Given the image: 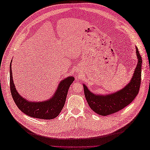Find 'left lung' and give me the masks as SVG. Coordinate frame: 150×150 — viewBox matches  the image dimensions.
<instances>
[{
  "label": "left lung",
  "mask_w": 150,
  "mask_h": 150,
  "mask_svg": "<svg viewBox=\"0 0 150 150\" xmlns=\"http://www.w3.org/2000/svg\"><path fill=\"white\" fill-rule=\"evenodd\" d=\"M137 65L131 81L122 90L107 95H97L88 90L83 84L85 97L91 109L100 115L106 116L122 110L135 99L137 95L141 82L142 57L136 47Z\"/></svg>",
  "instance_id": "obj_1"
}]
</instances>
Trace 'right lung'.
Wrapping results in <instances>:
<instances>
[{
  "instance_id": "1",
  "label": "right lung",
  "mask_w": 150,
  "mask_h": 150,
  "mask_svg": "<svg viewBox=\"0 0 150 150\" xmlns=\"http://www.w3.org/2000/svg\"><path fill=\"white\" fill-rule=\"evenodd\" d=\"M9 68L11 93L16 105L22 112L31 117L47 120L53 119L59 115L64 106L69 88L75 80L74 77L69 76L60 81L55 93L49 100L31 102L25 99L16 90L13 81L11 62Z\"/></svg>"
}]
</instances>
